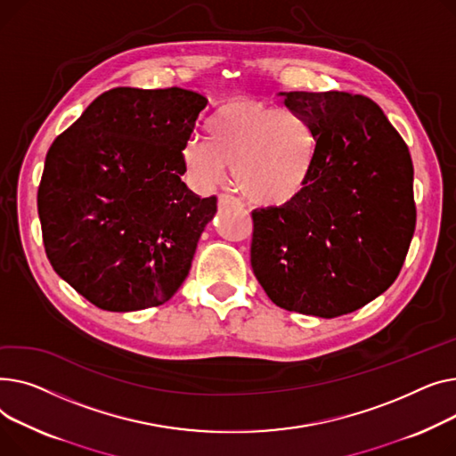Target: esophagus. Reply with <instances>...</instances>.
<instances>
[{
    "label": "esophagus",
    "mask_w": 456,
    "mask_h": 456,
    "mask_svg": "<svg viewBox=\"0 0 456 456\" xmlns=\"http://www.w3.org/2000/svg\"><path fill=\"white\" fill-rule=\"evenodd\" d=\"M217 202H219V208L223 209V208H228V206H243L240 204L235 197H232V195H219V199H217Z\"/></svg>",
    "instance_id": "34e87169"
}]
</instances>
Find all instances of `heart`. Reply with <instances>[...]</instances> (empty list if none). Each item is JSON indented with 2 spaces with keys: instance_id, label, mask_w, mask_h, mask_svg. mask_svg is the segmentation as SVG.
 <instances>
[{
  "instance_id": "b5f03b06",
  "label": "heart",
  "mask_w": 456,
  "mask_h": 456,
  "mask_svg": "<svg viewBox=\"0 0 456 456\" xmlns=\"http://www.w3.org/2000/svg\"><path fill=\"white\" fill-rule=\"evenodd\" d=\"M318 156L313 123L292 110L256 99H230L209 119L208 140L183 149L193 182L211 187L232 166L237 190L257 206H287L307 187Z\"/></svg>"
}]
</instances>
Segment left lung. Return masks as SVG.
Instances as JSON below:
<instances>
[{
  "mask_svg": "<svg viewBox=\"0 0 456 456\" xmlns=\"http://www.w3.org/2000/svg\"><path fill=\"white\" fill-rule=\"evenodd\" d=\"M278 95L313 123L318 156L297 200L252 211V271L276 305L335 318L378 298L403 266L416 226L411 152L368 97Z\"/></svg>",
  "mask_w": 456,
  "mask_h": 456,
  "instance_id": "8db88e82",
  "label": "left lung"
}]
</instances>
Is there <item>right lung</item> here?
<instances>
[{"label": "right lung", "mask_w": 456, "mask_h": 456, "mask_svg": "<svg viewBox=\"0 0 456 456\" xmlns=\"http://www.w3.org/2000/svg\"><path fill=\"white\" fill-rule=\"evenodd\" d=\"M208 99L193 90L114 88L47 151L38 187L55 273L94 305L167 302L190 274L217 199L182 182V151Z\"/></svg>", "instance_id": "add662e5"}]
</instances>
